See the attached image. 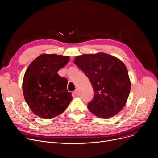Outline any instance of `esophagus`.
<instances>
[{"label": "esophagus", "mask_w": 158, "mask_h": 158, "mask_svg": "<svg viewBox=\"0 0 158 158\" xmlns=\"http://www.w3.org/2000/svg\"><path fill=\"white\" fill-rule=\"evenodd\" d=\"M79 93V89L78 88H77L76 90L74 91V94H78Z\"/></svg>", "instance_id": "1"}]
</instances>
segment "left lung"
<instances>
[{"label":"left lung","mask_w":158,"mask_h":158,"mask_svg":"<svg viewBox=\"0 0 158 158\" xmlns=\"http://www.w3.org/2000/svg\"><path fill=\"white\" fill-rule=\"evenodd\" d=\"M74 63L91 83L94 97L87 107L93 114L109 118L122 110L131 85L128 71L120 60L99 52L77 56Z\"/></svg>","instance_id":"1"}]
</instances>
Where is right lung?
Here are the masks:
<instances>
[{"instance_id":"obj_1","label":"right lung","mask_w":158,"mask_h":158,"mask_svg":"<svg viewBox=\"0 0 158 158\" xmlns=\"http://www.w3.org/2000/svg\"><path fill=\"white\" fill-rule=\"evenodd\" d=\"M69 61L67 56L43 54L27 67L22 89L26 103L36 115L51 119L68 107L73 97L67 90V80L57 72Z\"/></svg>"}]
</instances>
